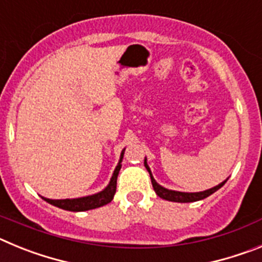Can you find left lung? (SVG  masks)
Listing matches in <instances>:
<instances>
[{"mask_svg": "<svg viewBox=\"0 0 262 262\" xmlns=\"http://www.w3.org/2000/svg\"><path fill=\"white\" fill-rule=\"evenodd\" d=\"M144 166L147 168V170L149 172V176H151V181H152V186H154V190L156 191L157 195L160 198H163V200L166 201H172V202H181V203H186V202H195V201H201V200H205L207 198L209 195H211L212 193H215L216 190H219L226 181L219 184L217 186L211 187L209 190H205V191H200V193H182V191H174V190H168L165 187L160 186L156 181H155L154 176L151 173V169L148 166L147 164V160H144Z\"/></svg>", "mask_w": 262, "mask_h": 262, "instance_id": "1", "label": "left lung"}]
</instances>
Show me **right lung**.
Masks as SVG:
<instances>
[{"label":"right lung","mask_w":262,"mask_h":262,"mask_svg":"<svg viewBox=\"0 0 262 262\" xmlns=\"http://www.w3.org/2000/svg\"><path fill=\"white\" fill-rule=\"evenodd\" d=\"M123 154L124 152H122V155H120L119 164H118L114 173H113L110 184L101 193H97L94 195L82 196V198H76V200H48V198H43V200L47 201L51 205L56 206L59 209L68 210V211H86V210L97 209V207L107 205L108 202L113 201L115 191H117V178L118 174H119L120 166H122L120 161L123 159Z\"/></svg>","instance_id":"right-lung-1"}]
</instances>
